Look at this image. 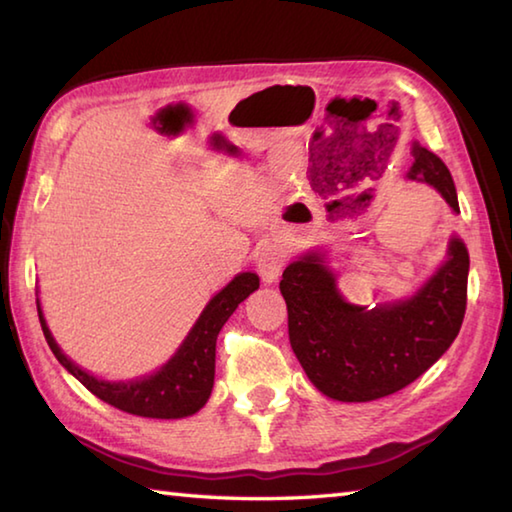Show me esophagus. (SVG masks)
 Listing matches in <instances>:
<instances>
[{
	"instance_id": "obj_1",
	"label": "esophagus",
	"mask_w": 512,
	"mask_h": 512,
	"mask_svg": "<svg viewBox=\"0 0 512 512\" xmlns=\"http://www.w3.org/2000/svg\"><path fill=\"white\" fill-rule=\"evenodd\" d=\"M284 262H286L284 250L280 246H268L262 250V255L257 257V271L266 284H273L277 277L282 275Z\"/></svg>"
}]
</instances>
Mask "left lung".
Segmentation results:
<instances>
[{
  "label": "left lung",
  "instance_id": "left-lung-1",
  "mask_svg": "<svg viewBox=\"0 0 512 512\" xmlns=\"http://www.w3.org/2000/svg\"><path fill=\"white\" fill-rule=\"evenodd\" d=\"M407 179L421 181L459 212L452 174L418 143ZM468 248L459 237L445 262L407 300L374 309L349 304L320 250L288 264L280 291L288 309V340L311 383L324 396L367 403L398 392L425 374L457 338L468 300Z\"/></svg>",
  "mask_w": 512,
  "mask_h": 512
}]
</instances>
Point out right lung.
<instances>
[{"label":"right lung","instance_id":"1","mask_svg":"<svg viewBox=\"0 0 512 512\" xmlns=\"http://www.w3.org/2000/svg\"><path fill=\"white\" fill-rule=\"evenodd\" d=\"M257 288L259 277L255 273H239L206 304L199 320L185 336L183 345L159 371L143 378L118 380V383L91 376L89 371L80 369L76 362L64 356L46 327L40 300H37V315H40L44 338L49 342L53 356L100 401L134 416L183 418L199 412L208 403L212 385H215V347L219 331L228 322L232 311Z\"/></svg>","mask_w":512,"mask_h":512}]
</instances>
